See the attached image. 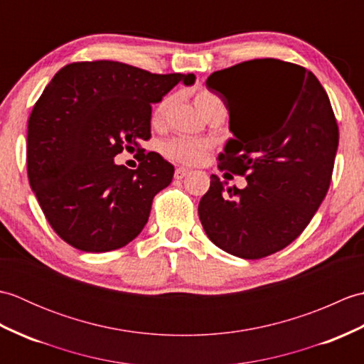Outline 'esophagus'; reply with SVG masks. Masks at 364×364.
Segmentation results:
<instances>
[{
    "label": "esophagus",
    "instance_id": "34e87169",
    "mask_svg": "<svg viewBox=\"0 0 364 364\" xmlns=\"http://www.w3.org/2000/svg\"><path fill=\"white\" fill-rule=\"evenodd\" d=\"M186 175H189V170L186 167H178L175 170V178H176V180H181V178H184Z\"/></svg>",
    "mask_w": 364,
    "mask_h": 364
}]
</instances>
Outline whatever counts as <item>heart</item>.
Segmentation results:
<instances>
[{"label": "heart", "instance_id": "1", "mask_svg": "<svg viewBox=\"0 0 364 364\" xmlns=\"http://www.w3.org/2000/svg\"><path fill=\"white\" fill-rule=\"evenodd\" d=\"M168 103H170V98H164L154 106V109L151 112L153 125H159L162 119H164ZM194 103L200 112H205L208 107L211 106L222 105L220 100L208 90H198L194 97ZM205 150H206V145L203 142L186 141V139H175V141H170L166 145V154L168 158L181 161V162H188V164H194V162H198L202 159Z\"/></svg>", "mask_w": 364, "mask_h": 364}]
</instances>
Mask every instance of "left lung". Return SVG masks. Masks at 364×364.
I'll list each match as a JSON object with an SVG mask.
<instances>
[{
	"mask_svg": "<svg viewBox=\"0 0 364 364\" xmlns=\"http://www.w3.org/2000/svg\"><path fill=\"white\" fill-rule=\"evenodd\" d=\"M206 87L225 103L233 133L219 168L247 175V186L211 175L200 222L223 252L269 257L300 236L326 198L339 141L328 95L311 72L278 59L214 72Z\"/></svg>",
	"mask_w": 364,
	"mask_h": 364,
	"instance_id": "8db88e82",
	"label": "left lung"
}]
</instances>
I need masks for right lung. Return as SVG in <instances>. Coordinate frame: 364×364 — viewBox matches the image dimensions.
Instances as JSON below:
<instances>
[{
	"label": "right lung",
	"mask_w": 364,
	"mask_h": 364,
	"mask_svg": "<svg viewBox=\"0 0 364 364\" xmlns=\"http://www.w3.org/2000/svg\"><path fill=\"white\" fill-rule=\"evenodd\" d=\"M196 75H154L114 60L60 68L28 122L31 189L51 228L75 249L117 250L149 220L153 197L175 167L159 153L141 154L136 170L115 164L123 149L141 151L151 136V105Z\"/></svg>",
	"instance_id": "right-lung-1"
}]
</instances>
